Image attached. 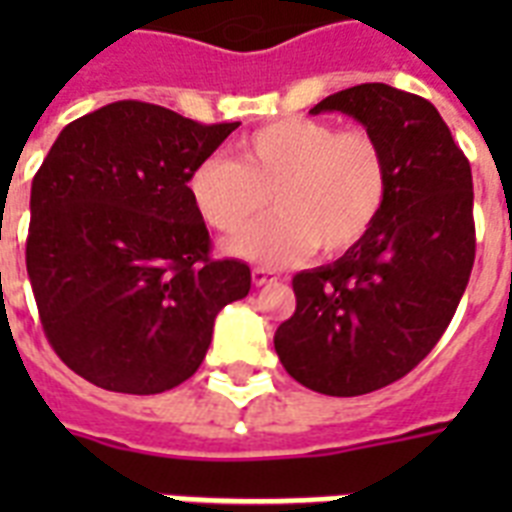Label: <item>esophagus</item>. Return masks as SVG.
I'll return each mask as SVG.
<instances>
[{
    "label": "esophagus",
    "instance_id": "34e87169",
    "mask_svg": "<svg viewBox=\"0 0 512 512\" xmlns=\"http://www.w3.org/2000/svg\"><path fill=\"white\" fill-rule=\"evenodd\" d=\"M279 279L276 273L268 271V268H255L252 271V281H255V287H265V284H273V281Z\"/></svg>",
    "mask_w": 512,
    "mask_h": 512
}]
</instances>
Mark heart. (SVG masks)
I'll return each instance as SVG.
<instances>
[{
	"instance_id": "b5f03b06",
	"label": "heart",
	"mask_w": 512,
	"mask_h": 512,
	"mask_svg": "<svg viewBox=\"0 0 512 512\" xmlns=\"http://www.w3.org/2000/svg\"><path fill=\"white\" fill-rule=\"evenodd\" d=\"M239 162L207 156L188 175L193 209L209 228L239 233L268 199L276 215L228 244L263 265L300 260L319 247L342 255L364 239L388 199V162L366 130L311 116L265 124L236 143Z\"/></svg>"
}]
</instances>
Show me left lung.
<instances>
[{"instance_id":"obj_1","label":"left lung","mask_w":512,"mask_h":512,"mask_svg":"<svg viewBox=\"0 0 512 512\" xmlns=\"http://www.w3.org/2000/svg\"><path fill=\"white\" fill-rule=\"evenodd\" d=\"M364 124L388 162L377 223L340 260L292 279L273 345L300 385L364 396L409 374L449 327L476 260L470 162L433 103L390 84L335 92L311 114Z\"/></svg>"}]
</instances>
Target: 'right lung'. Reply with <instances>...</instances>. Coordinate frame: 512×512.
<instances>
[{"instance_id":"1","label":"right lung","mask_w":512,"mask_h":512,"mask_svg":"<svg viewBox=\"0 0 512 512\" xmlns=\"http://www.w3.org/2000/svg\"><path fill=\"white\" fill-rule=\"evenodd\" d=\"M239 122L119 100L76 119L31 183L26 268L52 350L98 388L164 393L201 366L217 313L249 295L212 260L188 175Z\"/></svg>"}]
</instances>
